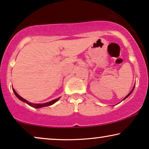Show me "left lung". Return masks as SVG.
Returning <instances> with one entry per match:
<instances>
[{"mask_svg":"<svg viewBox=\"0 0 149 149\" xmlns=\"http://www.w3.org/2000/svg\"><path fill=\"white\" fill-rule=\"evenodd\" d=\"M134 87H135V86H134V88H133V89H132V90L131 91H130V92L129 93H128V94H127V95H126V96H125V97H124V99H123V100H125V98H127V97L128 96H129V95H130V94H131V93H132V91H134Z\"/></svg>","mask_w":149,"mask_h":149,"instance_id":"left-lung-1","label":"left lung"}]
</instances>
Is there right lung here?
I'll use <instances>...</instances> for the list:
<instances>
[{"instance_id":"obj_1","label":"right lung","mask_w":149,"mask_h":149,"mask_svg":"<svg viewBox=\"0 0 149 149\" xmlns=\"http://www.w3.org/2000/svg\"><path fill=\"white\" fill-rule=\"evenodd\" d=\"M13 91L14 93H15V95L18 97V98L20 100L24 102H26V104H27L30 106V107L36 108V109H39V108L45 107H49V106H51V105L54 104V103H56V102L58 101L59 100H60V97H58V98L55 99V100H52V101L49 102H46V103H43V104H33V103L27 101V100H25L24 98H23V97H22L20 96V95L18 94L17 92H16V91H15V89H13Z\"/></svg>"}]
</instances>
